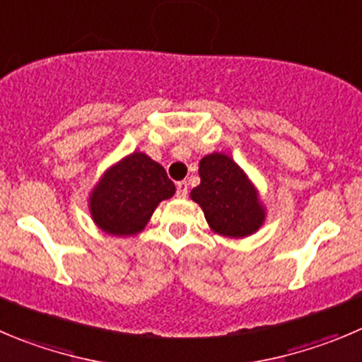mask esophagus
Wrapping results in <instances>:
<instances>
[{
    "label": "esophagus",
    "mask_w": 362,
    "mask_h": 362,
    "mask_svg": "<svg viewBox=\"0 0 362 362\" xmlns=\"http://www.w3.org/2000/svg\"><path fill=\"white\" fill-rule=\"evenodd\" d=\"M175 188H177L179 197H187V195H188V183H187V181H179V183L175 185Z\"/></svg>",
    "instance_id": "1"
}]
</instances>
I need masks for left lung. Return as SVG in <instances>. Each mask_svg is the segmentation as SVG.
Returning <instances> with one entry per match:
<instances>
[{"label": "left lung", "instance_id": "obj_1", "mask_svg": "<svg viewBox=\"0 0 362 362\" xmlns=\"http://www.w3.org/2000/svg\"><path fill=\"white\" fill-rule=\"evenodd\" d=\"M201 185L190 197L204 211L209 227L229 238L256 233L264 222V208L245 172L223 153L208 154L199 163Z\"/></svg>", "mask_w": 362, "mask_h": 362}]
</instances>
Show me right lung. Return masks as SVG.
Wrapping results in <instances>:
<instances>
[{"label":"right lung","mask_w":362,"mask_h":362,"mask_svg":"<svg viewBox=\"0 0 362 362\" xmlns=\"http://www.w3.org/2000/svg\"><path fill=\"white\" fill-rule=\"evenodd\" d=\"M174 192V183L160 163L144 153H133L103 174L88 208L105 233L132 236L146 227L156 206Z\"/></svg>","instance_id":"right-lung-1"}]
</instances>
